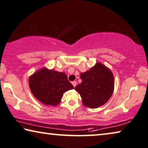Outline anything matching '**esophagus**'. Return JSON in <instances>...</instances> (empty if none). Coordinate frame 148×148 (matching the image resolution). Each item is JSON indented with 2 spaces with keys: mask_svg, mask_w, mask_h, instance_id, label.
Returning a JSON list of instances; mask_svg holds the SVG:
<instances>
[{
  "mask_svg": "<svg viewBox=\"0 0 148 148\" xmlns=\"http://www.w3.org/2000/svg\"><path fill=\"white\" fill-rule=\"evenodd\" d=\"M72 85H73V86L75 87V86H76L77 85V82L74 81V82H72Z\"/></svg>",
  "mask_w": 148,
  "mask_h": 148,
  "instance_id": "obj_1",
  "label": "esophagus"
}]
</instances>
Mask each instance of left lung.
Here are the masks:
<instances>
[{
    "instance_id": "left-lung-1",
    "label": "left lung",
    "mask_w": 148,
    "mask_h": 148,
    "mask_svg": "<svg viewBox=\"0 0 148 148\" xmlns=\"http://www.w3.org/2000/svg\"><path fill=\"white\" fill-rule=\"evenodd\" d=\"M82 82L75 90L80 94L85 106L96 108L108 101L114 89V75L111 70L100 62L80 74Z\"/></svg>"
}]
</instances>
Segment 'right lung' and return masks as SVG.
Instances as JSON below:
<instances>
[{
    "instance_id": "add662e5",
    "label": "right lung",
    "mask_w": 148,
    "mask_h": 148,
    "mask_svg": "<svg viewBox=\"0 0 148 148\" xmlns=\"http://www.w3.org/2000/svg\"><path fill=\"white\" fill-rule=\"evenodd\" d=\"M28 80L33 95L46 106H58L64 93L74 88L65 73L46 67L37 70Z\"/></svg>"
}]
</instances>
